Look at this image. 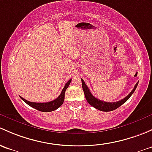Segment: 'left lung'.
Instances as JSON below:
<instances>
[{"mask_svg": "<svg viewBox=\"0 0 152 152\" xmlns=\"http://www.w3.org/2000/svg\"><path fill=\"white\" fill-rule=\"evenodd\" d=\"M81 81H82V87L83 89L84 94H85L86 99L88 104H90L91 105L93 106V107H95L96 109H98V110L101 111H104V112H108V111L115 110V109H117L118 107H119L121 104H123L124 103L126 102L129 99V97L132 96V94L134 93L136 88L137 86V84H138V82H137V83L135 84V86H134V88L132 89V91H131L126 97L124 98L123 99L116 102H104L102 101V100H100L95 97V96H94L93 95H92V94L91 93L90 90H89V88H88L86 83L84 82L83 80L81 79Z\"/></svg>", "mask_w": 152, "mask_h": 152, "instance_id": "8db88e82", "label": "left lung"}]
</instances>
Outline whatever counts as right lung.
Wrapping results in <instances>:
<instances>
[{"label":"right lung","mask_w":152,"mask_h":152,"mask_svg":"<svg viewBox=\"0 0 152 152\" xmlns=\"http://www.w3.org/2000/svg\"><path fill=\"white\" fill-rule=\"evenodd\" d=\"M72 79H70L68 82L66 83V85L64 87L63 90H62L61 93L59 95L58 97L56 98V99L53 100V101L48 102H29L28 100L23 99L22 96H20V97L21 98L26 104H28L31 107H34V108L37 109V110L42 111V112H51L56 109L58 108L60 106L62 105V104L64 103V96H65V91L66 90L67 88L69 86L70 83H71Z\"/></svg>","instance_id":"add662e5"}]
</instances>
